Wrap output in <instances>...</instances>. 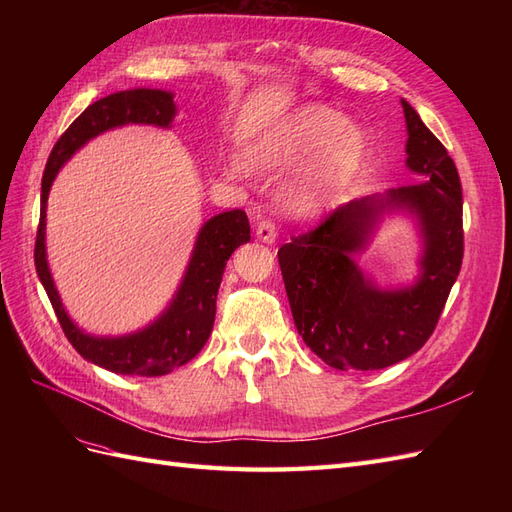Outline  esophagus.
Wrapping results in <instances>:
<instances>
[{
  "label": "esophagus",
  "instance_id": "obj_1",
  "mask_svg": "<svg viewBox=\"0 0 512 512\" xmlns=\"http://www.w3.org/2000/svg\"><path fill=\"white\" fill-rule=\"evenodd\" d=\"M256 235L262 243H275L277 239V224L273 220H262L256 228Z\"/></svg>",
  "mask_w": 512,
  "mask_h": 512
}]
</instances>
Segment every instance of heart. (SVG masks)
Returning a JSON list of instances; mask_svg holds the SVG:
<instances>
[{
  "instance_id": "obj_1",
  "label": "heart",
  "mask_w": 512,
  "mask_h": 512,
  "mask_svg": "<svg viewBox=\"0 0 512 512\" xmlns=\"http://www.w3.org/2000/svg\"><path fill=\"white\" fill-rule=\"evenodd\" d=\"M365 156V134L329 106L307 104L260 136L252 164L260 170L292 168L306 158L294 207L312 211L342 192Z\"/></svg>"
}]
</instances>
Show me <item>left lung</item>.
I'll list each match as a JSON object with an SVG mask.
<instances>
[{
    "instance_id": "obj_1",
    "label": "left lung",
    "mask_w": 512,
    "mask_h": 512,
    "mask_svg": "<svg viewBox=\"0 0 512 512\" xmlns=\"http://www.w3.org/2000/svg\"><path fill=\"white\" fill-rule=\"evenodd\" d=\"M404 104L408 166L425 183L337 207L277 252L294 324L303 342L335 369H382L421 350L440 320L463 260L461 181L446 147ZM408 206L426 237L424 273L404 291L364 280L351 254L362 249L384 208Z\"/></svg>"
}]
</instances>
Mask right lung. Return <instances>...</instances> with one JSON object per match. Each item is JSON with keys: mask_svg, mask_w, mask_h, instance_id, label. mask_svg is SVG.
Instances as JSON below:
<instances>
[{"mask_svg": "<svg viewBox=\"0 0 512 512\" xmlns=\"http://www.w3.org/2000/svg\"><path fill=\"white\" fill-rule=\"evenodd\" d=\"M175 117L173 94L160 89H130L100 98L76 117L70 128L59 136L42 175L40 224L36 232L34 262L40 282L49 294L55 316L68 342L83 359L115 374L128 376H164L179 365L192 361L203 350L213 329L215 299L222 284L226 260L239 245L250 241V222L241 209L224 211L211 218L196 239L190 267L185 271L177 297L151 327L126 337H94L83 333L68 318L53 277L46 265V198L57 170L89 138L126 123H151L168 128Z\"/></svg>", "mask_w": 512, "mask_h": 512, "instance_id": "obj_1", "label": "right lung"}]
</instances>
